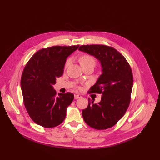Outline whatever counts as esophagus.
Returning a JSON list of instances; mask_svg holds the SVG:
<instances>
[{
  "label": "esophagus",
  "instance_id": "obj_1",
  "mask_svg": "<svg viewBox=\"0 0 160 160\" xmlns=\"http://www.w3.org/2000/svg\"><path fill=\"white\" fill-rule=\"evenodd\" d=\"M81 96L79 94H75L74 95V98L75 99H78V98H81Z\"/></svg>",
  "mask_w": 160,
  "mask_h": 160
}]
</instances>
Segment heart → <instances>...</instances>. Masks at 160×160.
I'll use <instances>...</instances> for the list:
<instances>
[{
  "label": "heart",
  "mask_w": 160,
  "mask_h": 160,
  "mask_svg": "<svg viewBox=\"0 0 160 160\" xmlns=\"http://www.w3.org/2000/svg\"><path fill=\"white\" fill-rule=\"evenodd\" d=\"M79 62H80L81 66L82 67V66H84L90 64V63L95 64L96 60L92 56H91L88 54H83L79 58ZM70 63V59H67L66 62H65V65H64L65 68H66L68 65H69Z\"/></svg>",
  "instance_id": "b5f03b06"
}]
</instances>
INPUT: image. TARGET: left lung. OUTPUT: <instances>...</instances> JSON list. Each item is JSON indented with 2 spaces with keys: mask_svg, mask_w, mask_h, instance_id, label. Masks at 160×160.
Here are the masks:
<instances>
[{
  "mask_svg": "<svg viewBox=\"0 0 160 160\" xmlns=\"http://www.w3.org/2000/svg\"><path fill=\"white\" fill-rule=\"evenodd\" d=\"M79 50L100 60L102 73L88 92L102 94L100 102L88 104L82 111L85 122L96 130L115 126L126 113L131 100L133 74L124 57L117 49L104 45H83Z\"/></svg>",
  "mask_w": 160,
  "mask_h": 160,
  "instance_id": "1",
  "label": "left lung"
}]
</instances>
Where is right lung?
<instances>
[{"instance_id": "add662e5", "label": "right lung", "mask_w": 160, "mask_h": 160, "mask_svg": "<svg viewBox=\"0 0 160 160\" xmlns=\"http://www.w3.org/2000/svg\"><path fill=\"white\" fill-rule=\"evenodd\" d=\"M79 45L52 46L38 51L22 72L21 87L25 107L37 124L46 128L61 124L66 109L73 100L72 93L58 94L53 89L62 76L67 57Z\"/></svg>"}]
</instances>
